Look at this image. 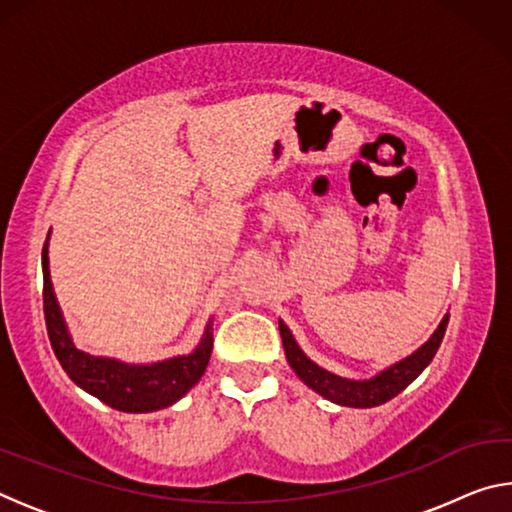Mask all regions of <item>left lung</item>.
I'll return each instance as SVG.
<instances>
[{
  "instance_id": "left-lung-1",
  "label": "left lung",
  "mask_w": 512,
  "mask_h": 512,
  "mask_svg": "<svg viewBox=\"0 0 512 512\" xmlns=\"http://www.w3.org/2000/svg\"><path fill=\"white\" fill-rule=\"evenodd\" d=\"M447 320H449V314H445L443 320H440V325L436 327V332L429 336V341L422 343L418 350L409 354V357H404L402 361L393 363V366L384 368L381 372H377L375 377H368V379L341 377L325 368H320L318 363L311 361L307 354L300 350V345L296 343V339H293L287 323H284V320H277V323H280V336H282L284 354H287L289 366L302 381H305L311 391H316L318 395H323L325 400L334 404L352 406V409H372V406H379L388 400H393L397 393H402L404 388L429 366L433 354L438 352L440 343H443Z\"/></svg>"
}]
</instances>
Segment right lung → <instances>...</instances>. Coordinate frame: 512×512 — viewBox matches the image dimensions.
Instances as JSON below:
<instances>
[{"label": "right lung", "instance_id": "add662e5", "mask_svg": "<svg viewBox=\"0 0 512 512\" xmlns=\"http://www.w3.org/2000/svg\"><path fill=\"white\" fill-rule=\"evenodd\" d=\"M42 300H45V320L51 348L60 366L85 393L108 404L110 409L124 413H151L167 409L185 397L203 377L212 354V320L205 325L201 343L189 354L155 361L126 363L112 357H97L74 345L67 332L63 311L56 300L49 273V237L42 248Z\"/></svg>", "mask_w": 512, "mask_h": 512}]
</instances>
